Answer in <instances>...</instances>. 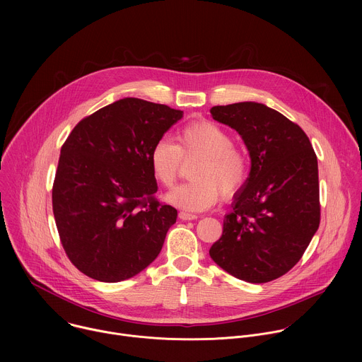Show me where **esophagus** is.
Masks as SVG:
<instances>
[{
    "label": "esophagus",
    "instance_id": "1",
    "mask_svg": "<svg viewBox=\"0 0 362 362\" xmlns=\"http://www.w3.org/2000/svg\"><path fill=\"white\" fill-rule=\"evenodd\" d=\"M179 218H180L182 221H194V219H197L196 215L187 214V212H180V214H179Z\"/></svg>",
    "mask_w": 362,
    "mask_h": 362
}]
</instances>
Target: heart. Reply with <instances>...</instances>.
Wrapping results in <instances>:
<instances>
[{
  "label": "heart",
  "mask_w": 362,
  "mask_h": 362,
  "mask_svg": "<svg viewBox=\"0 0 362 362\" xmlns=\"http://www.w3.org/2000/svg\"><path fill=\"white\" fill-rule=\"evenodd\" d=\"M199 158L190 176L168 194V202L190 212L206 211L215 206L222 193L236 194L247 180L249 159L233 146L232 134L209 120H196L179 133V146L160 137L148 154L151 176L160 186L172 187L180 176L183 159Z\"/></svg>",
  "instance_id": "heart-1"
}]
</instances>
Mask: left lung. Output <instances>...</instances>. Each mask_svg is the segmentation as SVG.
I'll use <instances>...</instances> for the list:
<instances>
[{
    "instance_id": "obj_1",
    "label": "left lung",
    "mask_w": 362,
    "mask_h": 362,
    "mask_svg": "<svg viewBox=\"0 0 362 362\" xmlns=\"http://www.w3.org/2000/svg\"><path fill=\"white\" fill-rule=\"evenodd\" d=\"M211 115L242 136L252 168L209 255L238 279H278L299 262L320 226L317 154L296 123L261 103L215 106Z\"/></svg>"
}]
</instances>
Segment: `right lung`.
Here are the masks:
<instances>
[{
    "label": "right lung",
    "instance_id": "1",
    "mask_svg": "<svg viewBox=\"0 0 362 362\" xmlns=\"http://www.w3.org/2000/svg\"><path fill=\"white\" fill-rule=\"evenodd\" d=\"M183 112L122 98L80 120L53 183V214L70 262L101 282H120L162 250L177 211L156 197L148 154Z\"/></svg>",
    "mask_w": 362,
    "mask_h": 362
}]
</instances>
